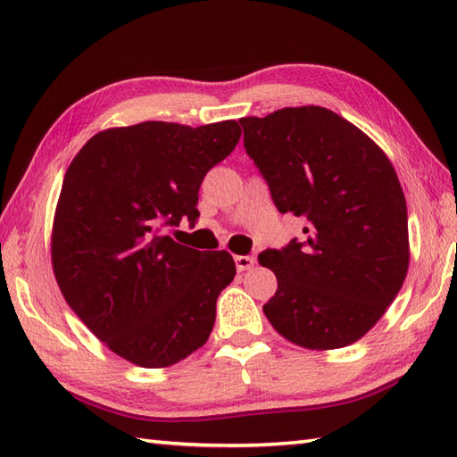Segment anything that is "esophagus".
Segmentation results:
<instances>
[{
	"instance_id": "esophagus-1",
	"label": "esophagus",
	"mask_w": 457,
	"mask_h": 457,
	"mask_svg": "<svg viewBox=\"0 0 457 457\" xmlns=\"http://www.w3.org/2000/svg\"><path fill=\"white\" fill-rule=\"evenodd\" d=\"M255 263H257V259L253 255H236L237 270H249L255 267Z\"/></svg>"
}]
</instances>
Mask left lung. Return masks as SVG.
I'll use <instances>...</instances> for the list:
<instances>
[{"label": "left lung", "mask_w": 457, "mask_h": 457, "mask_svg": "<svg viewBox=\"0 0 457 457\" xmlns=\"http://www.w3.org/2000/svg\"><path fill=\"white\" fill-rule=\"evenodd\" d=\"M244 147L278 212L304 218V241L267 249L277 275L263 312L306 349H337L371 329L409 270V216L389 157L320 105L241 118Z\"/></svg>", "instance_id": "obj_1"}]
</instances>
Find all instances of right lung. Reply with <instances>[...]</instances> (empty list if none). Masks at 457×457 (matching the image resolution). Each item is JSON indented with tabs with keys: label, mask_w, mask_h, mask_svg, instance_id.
<instances>
[{
	"label": "right lung",
	"mask_w": 457,
	"mask_h": 457,
	"mask_svg": "<svg viewBox=\"0 0 457 457\" xmlns=\"http://www.w3.org/2000/svg\"><path fill=\"white\" fill-rule=\"evenodd\" d=\"M239 137L234 120L143 121L96 133L64 174L51 237L56 283L90 332L135 365H174L210 337L234 259L162 229L196 221L204 177Z\"/></svg>",
	"instance_id": "obj_1"
}]
</instances>
